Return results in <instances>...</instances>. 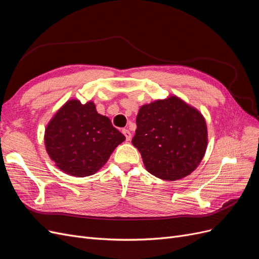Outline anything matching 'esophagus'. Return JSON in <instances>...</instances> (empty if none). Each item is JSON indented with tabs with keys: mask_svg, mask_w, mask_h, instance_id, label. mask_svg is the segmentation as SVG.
I'll use <instances>...</instances> for the list:
<instances>
[{
	"mask_svg": "<svg viewBox=\"0 0 259 259\" xmlns=\"http://www.w3.org/2000/svg\"><path fill=\"white\" fill-rule=\"evenodd\" d=\"M122 133L124 134V136H125L126 141H130V140H131V138H132V134H131V132H130L128 130H123V131H122Z\"/></svg>",
	"mask_w": 259,
	"mask_h": 259,
	"instance_id": "esophagus-1",
	"label": "esophagus"
}]
</instances>
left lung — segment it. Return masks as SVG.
<instances>
[{
  "label": "left lung",
  "instance_id": "1",
  "mask_svg": "<svg viewBox=\"0 0 259 259\" xmlns=\"http://www.w3.org/2000/svg\"><path fill=\"white\" fill-rule=\"evenodd\" d=\"M132 142L147 170L166 181L191 175L208 146L203 115L176 95L140 107Z\"/></svg>",
  "mask_w": 259,
  "mask_h": 259
}]
</instances>
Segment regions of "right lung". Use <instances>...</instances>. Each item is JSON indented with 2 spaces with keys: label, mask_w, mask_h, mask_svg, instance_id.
Segmentation results:
<instances>
[{
  "label": "right lung",
  "mask_w": 259,
  "mask_h": 259,
  "mask_svg": "<svg viewBox=\"0 0 259 259\" xmlns=\"http://www.w3.org/2000/svg\"><path fill=\"white\" fill-rule=\"evenodd\" d=\"M44 140L60 170L83 178L99 171L125 136L96 111L92 101L69 100L47 124Z\"/></svg>",
  "instance_id": "1"
}]
</instances>
